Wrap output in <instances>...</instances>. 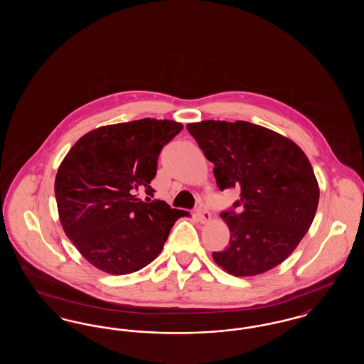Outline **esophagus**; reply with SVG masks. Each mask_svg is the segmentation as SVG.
Here are the masks:
<instances>
[{
  "label": "esophagus",
  "instance_id": "obj_1",
  "mask_svg": "<svg viewBox=\"0 0 364 364\" xmlns=\"http://www.w3.org/2000/svg\"><path fill=\"white\" fill-rule=\"evenodd\" d=\"M195 215H196V218H198V221L200 224H206V223L210 221V218H211V214H210V211L206 208H198Z\"/></svg>",
  "mask_w": 364,
  "mask_h": 364
}]
</instances>
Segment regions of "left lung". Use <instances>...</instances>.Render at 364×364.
Wrapping results in <instances>:
<instances>
[{"label":"left lung","mask_w":364,"mask_h":364,"mask_svg":"<svg viewBox=\"0 0 364 364\" xmlns=\"http://www.w3.org/2000/svg\"><path fill=\"white\" fill-rule=\"evenodd\" d=\"M187 129L214 164L218 188L240 190L233 208L221 213L229 245L213 252V259L236 277L276 267L294 252L316 213L319 187L309 158L291 139L248 122L206 120Z\"/></svg>","instance_id":"1"}]
</instances>
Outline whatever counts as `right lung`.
<instances>
[{
    "mask_svg": "<svg viewBox=\"0 0 364 364\" xmlns=\"http://www.w3.org/2000/svg\"><path fill=\"white\" fill-rule=\"evenodd\" d=\"M183 129L172 120L141 119L100 127L79 139L54 183L61 225L77 251L109 274H129L159 255L174 223L187 211L154 196L162 147Z\"/></svg>",
    "mask_w": 364,
    "mask_h": 364,
    "instance_id": "right-lung-1",
    "label": "right lung"
}]
</instances>
